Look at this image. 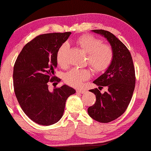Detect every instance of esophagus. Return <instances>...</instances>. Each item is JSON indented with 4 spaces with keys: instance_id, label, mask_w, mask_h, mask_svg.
Instances as JSON below:
<instances>
[{
    "instance_id": "esophagus-1",
    "label": "esophagus",
    "mask_w": 151,
    "mask_h": 151,
    "mask_svg": "<svg viewBox=\"0 0 151 151\" xmlns=\"http://www.w3.org/2000/svg\"><path fill=\"white\" fill-rule=\"evenodd\" d=\"M77 92L79 93H85L86 92V91L85 89H78L77 90Z\"/></svg>"
}]
</instances>
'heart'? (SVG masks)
<instances>
[{
  "mask_svg": "<svg viewBox=\"0 0 151 151\" xmlns=\"http://www.w3.org/2000/svg\"><path fill=\"white\" fill-rule=\"evenodd\" d=\"M77 44L87 55V62L95 72L100 73L105 71L110 66L113 60L112 48L109 45L103 44L101 40L91 35H83L77 40ZM68 44H63L59 48L56 55L58 65L65 67L66 61L65 55ZM91 71L88 68H72L64 76L66 83L78 87L82 85L85 80L89 79Z\"/></svg>",
  "mask_w": 151,
  "mask_h": 151,
  "instance_id": "1",
  "label": "heart"
}]
</instances>
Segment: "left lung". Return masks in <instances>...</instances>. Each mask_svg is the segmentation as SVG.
I'll list each match as a JSON object with an SVG mask.
<instances>
[{
    "mask_svg": "<svg viewBox=\"0 0 151 151\" xmlns=\"http://www.w3.org/2000/svg\"><path fill=\"white\" fill-rule=\"evenodd\" d=\"M91 31L106 39L114 55L105 73L93 82L99 89L107 86L109 89L103 94L97 88L89 90L96 95V101L87 111L94 120L109 123L122 115L130 103L135 86L134 67L129 50L112 33L104 30Z\"/></svg>",
    "mask_w": 151,
    "mask_h": 151,
    "instance_id": "8db88e82",
    "label": "left lung"
}]
</instances>
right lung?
<instances>
[{"instance_id":"obj_1","label":"right lung","mask_w":151,"mask_h":151,"mask_svg":"<svg viewBox=\"0 0 151 151\" xmlns=\"http://www.w3.org/2000/svg\"><path fill=\"white\" fill-rule=\"evenodd\" d=\"M71 34L48 33L36 37L23 47L14 66V87L19 105L31 120L42 126L60 121L66 100L76 93L66 85L52 91L48 87L49 81H60L54 76L57 52Z\"/></svg>"}]
</instances>
